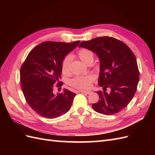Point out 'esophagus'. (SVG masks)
Instances as JSON below:
<instances>
[{
	"label": "esophagus",
	"mask_w": 155,
	"mask_h": 155,
	"mask_svg": "<svg viewBox=\"0 0 155 155\" xmlns=\"http://www.w3.org/2000/svg\"><path fill=\"white\" fill-rule=\"evenodd\" d=\"M80 93H84V94H90L91 92V91H79Z\"/></svg>",
	"instance_id": "esophagus-1"
}]
</instances>
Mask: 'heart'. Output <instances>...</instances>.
<instances>
[{
    "mask_svg": "<svg viewBox=\"0 0 155 155\" xmlns=\"http://www.w3.org/2000/svg\"><path fill=\"white\" fill-rule=\"evenodd\" d=\"M78 57L81 60L87 64L90 61H93V53L87 48H82L77 52ZM71 57L67 55L63 58L61 63V71L64 74H68L71 72ZM94 81L93 75L79 76L76 77L70 81V85L73 88L79 90H86L89 88L91 86V83Z\"/></svg>",
    "mask_w": 155,
    "mask_h": 155,
    "instance_id": "obj_1",
    "label": "heart"
}]
</instances>
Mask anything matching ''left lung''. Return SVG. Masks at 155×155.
<instances>
[{
	"label": "left lung",
	"mask_w": 155,
	"mask_h": 155,
	"mask_svg": "<svg viewBox=\"0 0 155 155\" xmlns=\"http://www.w3.org/2000/svg\"><path fill=\"white\" fill-rule=\"evenodd\" d=\"M79 47L94 52L100 59L98 83L103 87V91H97L99 100L92 107L105 115L119 113L133 99L139 81L137 59L133 51L124 42L110 37L83 41ZM107 87L109 92H106Z\"/></svg>",
	"instance_id": "8db88e82"
}]
</instances>
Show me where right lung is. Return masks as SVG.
<instances>
[{"label": "right lung", "mask_w": 155, "mask_h": 155, "mask_svg": "<svg viewBox=\"0 0 155 155\" xmlns=\"http://www.w3.org/2000/svg\"><path fill=\"white\" fill-rule=\"evenodd\" d=\"M79 42H42L29 52L22 64L20 79L23 94L29 106L41 116L54 118L70 110L76 94L65 89L54 94V84L57 87L63 84L59 81L62 61Z\"/></svg>", "instance_id": "obj_1"}]
</instances>
